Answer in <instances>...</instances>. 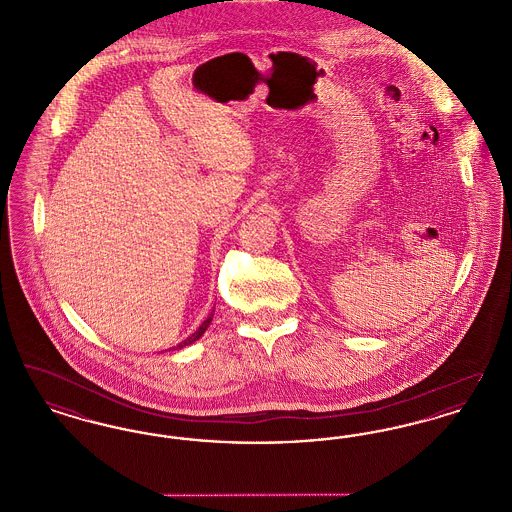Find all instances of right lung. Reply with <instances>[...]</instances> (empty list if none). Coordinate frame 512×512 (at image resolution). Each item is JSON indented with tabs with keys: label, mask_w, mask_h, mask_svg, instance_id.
I'll return each instance as SVG.
<instances>
[{
	"label": "right lung",
	"mask_w": 512,
	"mask_h": 512,
	"mask_svg": "<svg viewBox=\"0 0 512 512\" xmlns=\"http://www.w3.org/2000/svg\"><path fill=\"white\" fill-rule=\"evenodd\" d=\"M211 320H213V313L209 315V317L203 320V324L195 330L194 334L190 336V338H186V340L182 341V343H178L176 347H172V349H182V347H186V345H190V343H194L195 340H199L203 334H205V330L209 328V324H211Z\"/></svg>",
	"instance_id": "1"
}]
</instances>
